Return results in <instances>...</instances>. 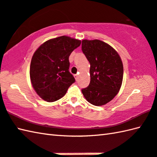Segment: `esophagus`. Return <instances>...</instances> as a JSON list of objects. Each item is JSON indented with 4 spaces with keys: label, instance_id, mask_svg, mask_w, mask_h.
Wrapping results in <instances>:
<instances>
[{
    "label": "esophagus",
    "instance_id": "34e87169",
    "mask_svg": "<svg viewBox=\"0 0 157 157\" xmlns=\"http://www.w3.org/2000/svg\"><path fill=\"white\" fill-rule=\"evenodd\" d=\"M74 76H75L76 81H77L78 78V75H74Z\"/></svg>",
    "mask_w": 157,
    "mask_h": 157
}]
</instances>
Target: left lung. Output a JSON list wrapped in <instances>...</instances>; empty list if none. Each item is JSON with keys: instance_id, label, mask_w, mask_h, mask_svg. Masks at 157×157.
Here are the masks:
<instances>
[{"instance_id": "obj_1", "label": "left lung", "mask_w": 157, "mask_h": 157, "mask_svg": "<svg viewBox=\"0 0 157 157\" xmlns=\"http://www.w3.org/2000/svg\"><path fill=\"white\" fill-rule=\"evenodd\" d=\"M82 51L90 63V83L82 89V93L91 105H106L114 98L122 86V59L113 47L98 40H82Z\"/></svg>"}]
</instances>
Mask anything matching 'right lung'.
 I'll return each instance as SVG.
<instances>
[{
    "label": "right lung",
    "instance_id": "add662e5",
    "mask_svg": "<svg viewBox=\"0 0 157 157\" xmlns=\"http://www.w3.org/2000/svg\"><path fill=\"white\" fill-rule=\"evenodd\" d=\"M81 44V40L63 35L47 40L35 51L31 61L30 78L41 98L57 101L75 82L68 70L69 56Z\"/></svg>",
    "mask_w": 157,
    "mask_h": 157
}]
</instances>
